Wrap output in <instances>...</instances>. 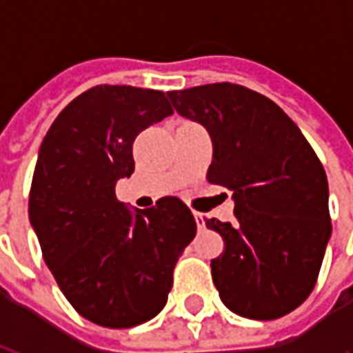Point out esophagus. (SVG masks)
I'll use <instances>...</instances> for the list:
<instances>
[{
  "mask_svg": "<svg viewBox=\"0 0 353 353\" xmlns=\"http://www.w3.org/2000/svg\"><path fill=\"white\" fill-rule=\"evenodd\" d=\"M194 221H196L199 229H204V217H202V214H194Z\"/></svg>",
  "mask_w": 353,
  "mask_h": 353,
  "instance_id": "34e87169",
  "label": "esophagus"
}]
</instances>
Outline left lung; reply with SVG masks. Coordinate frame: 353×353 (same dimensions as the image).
I'll return each instance as SVG.
<instances>
[{
  "mask_svg": "<svg viewBox=\"0 0 353 353\" xmlns=\"http://www.w3.org/2000/svg\"><path fill=\"white\" fill-rule=\"evenodd\" d=\"M179 115L214 143L208 181L232 191L236 223L206 219L225 250L212 276L225 306L276 319L308 299L331 238L325 170L291 119L263 94L232 83L168 92Z\"/></svg>",
  "mask_w": 353,
  "mask_h": 353,
  "instance_id": "8db88e82",
  "label": "left lung"
}]
</instances>
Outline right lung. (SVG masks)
Returning <instances> with one entry per match:
<instances>
[{"mask_svg": "<svg viewBox=\"0 0 353 353\" xmlns=\"http://www.w3.org/2000/svg\"><path fill=\"white\" fill-rule=\"evenodd\" d=\"M172 113L161 90L98 85L62 109L39 147L30 223L58 288L96 325L126 329L154 318L196 234L177 196L139 212L115 196L117 181L134 172L136 136Z\"/></svg>", "mask_w": 353, "mask_h": 353, "instance_id": "1", "label": "right lung"}]
</instances>
